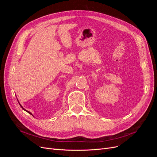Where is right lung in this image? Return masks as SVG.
I'll list each match as a JSON object with an SVG mask.
<instances>
[{
    "label": "right lung",
    "mask_w": 157,
    "mask_h": 157,
    "mask_svg": "<svg viewBox=\"0 0 157 157\" xmlns=\"http://www.w3.org/2000/svg\"><path fill=\"white\" fill-rule=\"evenodd\" d=\"M19 104H20V103H19ZM20 106H21V108H22V109H23V110H24V111H27V113H29V114H31V115H32V113H30V112H29V111H27V110H25V109H24V108H23V107H22V106H21V105H20Z\"/></svg>",
    "instance_id": "right-lung-1"
}]
</instances>
